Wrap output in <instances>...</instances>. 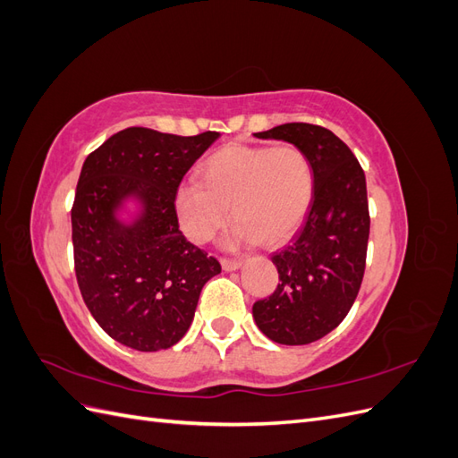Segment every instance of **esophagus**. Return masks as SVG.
<instances>
[{"label": "esophagus", "instance_id": "1", "mask_svg": "<svg viewBox=\"0 0 458 458\" xmlns=\"http://www.w3.org/2000/svg\"><path fill=\"white\" fill-rule=\"evenodd\" d=\"M221 267H224L225 271L241 269V267H242V259H229V258H224V259H221Z\"/></svg>", "mask_w": 458, "mask_h": 458}]
</instances>
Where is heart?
I'll return each mask as SVG.
<instances>
[{"label": "heart", "mask_w": 458, "mask_h": 458, "mask_svg": "<svg viewBox=\"0 0 458 458\" xmlns=\"http://www.w3.org/2000/svg\"><path fill=\"white\" fill-rule=\"evenodd\" d=\"M315 197L310 157L296 145H227L202 164V182L175 191L179 225L192 242L210 241L231 216L229 246L286 242L308 217Z\"/></svg>", "instance_id": "heart-1"}]
</instances>
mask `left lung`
Instances as JSON below:
<instances>
[{"label":"left lung","mask_w":458,"mask_h":458,"mask_svg":"<svg viewBox=\"0 0 458 458\" xmlns=\"http://www.w3.org/2000/svg\"><path fill=\"white\" fill-rule=\"evenodd\" d=\"M254 135L293 143L313 164L315 197L306 224L273 254L279 284L252 308L269 340L311 344L344 321L361 288L370 229L365 172L340 137L313 123H283Z\"/></svg>","instance_id":"8db88e82"}]
</instances>
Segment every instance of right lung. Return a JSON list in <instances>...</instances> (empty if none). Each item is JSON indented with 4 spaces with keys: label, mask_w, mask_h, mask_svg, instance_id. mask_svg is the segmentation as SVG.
<instances>
[{
    "label": "right lung",
    "mask_w": 458,
    "mask_h": 458,
    "mask_svg": "<svg viewBox=\"0 0 458 458\" xmlns=\"http://www.w3.org/2000/svg\"><path fill=\"white\" fill-rule=\"evenodd\" d=\"M217 137L128 128L81 165L71 214L78 286L95 321L128 348L158 352L182 340L202 286L221 271L183 237L175 212L183 175ZM130 198L142 212L123 225L115 214Z\"/></svg>",
    "instance_id": "1"
}]
</instances>
